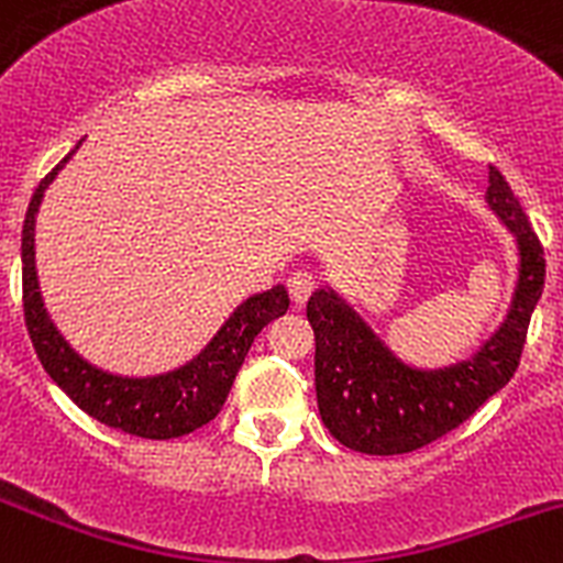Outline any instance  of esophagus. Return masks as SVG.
I'll return each instance as SVG.
<instances>
[{
	"instance_id": "1",
	"label": "esophagus",
	"mask_w": 563,
	"mask_h": 563,
	"mask_svg": "<svg viewBox=\"0 0 563 563\" xmlns=\"http://www.w3.org/2000/svg\"><path fill=\"white\" fill-rule=\"evenodd\" d=\"M313 288H316V277L310 275V272L299 269L288 277V291H291V299L297 308H302V305L308 302V297L313 294Z\"/></svg>"
}]
</instances>
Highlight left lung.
Listing matches in <instances>:
<instances>
[{
  "label": "left lung",
  "mask_w": 563,
  "mask_h": 563,
  "mask_svg": "<svg viewBox=\"0 0 563 563\" xmlns=\"http://www.w3.org/2000/svg\"><path fill=\"white\" fill-rule=\"evenodd\" d=\"M487 206L515 236L520 269L506 319L467 360L445 368H415L393 354L335 288H316L308 299L319 412L346 449L371 456L423 449L465 423L515 376L544 288V250L520 200L493 165Z\"/></svg>",
  "instance_id": "1"
}]
</instances>
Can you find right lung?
I'll return each instance as SVG.
<instances>
[{
  "mask_svg": "<svg viewBox=\"0 0 563 563\" xmlns=\"http://www.w3.org/2000/svg\"><path fill=\"white\" fill-rule=\"evenodd\" d=\"M81 140L76 143V148ZM76 148L37 184L21 231V286H24V319L32 346L46 374L63 387L70 401L103 427L120 429L145 440H173L206 427L225 404L233 379L253 346L255 335L280 319L291 299L283 286L244 299L217 335L189 363L154 376H120L87 363L54 327L43 305L35 269V217L43 192L57 178Z\"/></svg>",
  "mask_w": 563,
  "mask_h": 563,
  "instance_id": "1",
  "label": "right lung"
}]
</instances>
